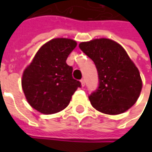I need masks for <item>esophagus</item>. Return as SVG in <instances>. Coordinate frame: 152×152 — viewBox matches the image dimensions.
I'll return each mask as SVG.
<instances>
[{"label": "esophagus", "mask_w": 152, "mask_h": 152, "mask_svg": "<svg viewBox=\"0 0 152 152\" xmlns=\"http://www.w3.org/2000/svg\"><path fill=\"white\" fill-rule=\"evenodd\" d=\"M80 83H81V86H82V87H84V86H85V79H81V80H80Z\"/></svg>", "instance_id": "esophagus-1"}]
</instances>
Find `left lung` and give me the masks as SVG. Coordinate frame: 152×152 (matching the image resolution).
Returning <instances> with one entry per match:
<instances>
[{"mask_svg": "<svg viewBox=\"0 0 152 152\" xmlns=\"http://www.w3.org/2000/svg\"><path fill=\"white\" fill-rule=\"evenodd\" d=\"M79 46L95 62L99 75V88L89 96L93 107L108 115L128 111L140 95L142 80L124 47L107 38L81 42Z\"/></svg>", "mask_w": 152, "mask_h": 152, "instance_id": "left-lung-1", "label": "left lung"}]
</instances>
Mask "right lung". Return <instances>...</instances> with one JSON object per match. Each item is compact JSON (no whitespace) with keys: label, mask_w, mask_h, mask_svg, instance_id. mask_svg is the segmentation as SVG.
I'll return each mask as SVG.
<instances>
[{"label":"right lung","mask_w":152,"mask_h":152,"mask_svg":"<svg viewBox=\"0 0 152 152\" xmlns=\"http://www.w3.org/2000/svg\"><path fill=\"white\" fill-rule=\"evenodd\" d=\"M72 39L55 38L36 52L22 76V88L28 103L40 113L53 114L67 107L80 82L72 76L66 62L76 47Z\"/></svg>","instance_id":"add662e5"}]
</instances>
